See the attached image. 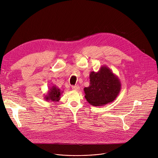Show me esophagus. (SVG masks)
<instances>
[{
    "label": "esophagus",
    "mask_w": 158,
    "mask_h": 158,
    "mask_svg": "<svg viewBox=\"0 0 158 158\" xmlns=\"http://www.w3.org/2000/svg\"><path fill=\"white\" fill-rule=\"evenodd\" d=\"M79 85H72V89L73 90H75V91H78L79 90Z\"/></svg>",
    "instance_id": "obj_1"
}]
</instances>
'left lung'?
Returning a JSON list of instances; mask_svg holds the SVG:
<instances>
[{
    "instance_id": "8db88e82",
    "label": "left lung",
    "mask_w": 158,
    "mask_h": 158,
    "mask_svg": "<svg viewBox=\"0 0 158 158\" xmlns=\"http://www.w3.org/2000/svg\"><path fill=\"white\" fill-rule=\"evenodd\" d=\"M89 86L84 89L85 98L94 106H101L113 101L121 90V83L107 67L98 73L90 74Z\"/></svg>"
}]
</instances>
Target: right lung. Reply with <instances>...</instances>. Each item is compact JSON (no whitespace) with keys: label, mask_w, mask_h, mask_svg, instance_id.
Masks as SVG:
<instances>
[{"label":"right lung","mask_w":158,"mask_h":158,"mask_svg":"<svg viewBox=\"0 0 158 158\" xmlns=\"http://www.w3.org/2000/svg\"><path fill=\"white\" fill-rule=\"evenodd\" d=\"M60 94V90L59 89L55 86H52L50 89V91H49L48 96L46 95V96H45V98H46V100H51L52 101L56 102L59 100Z\"/></svg>","instance_id":"1"}]
</instances>
